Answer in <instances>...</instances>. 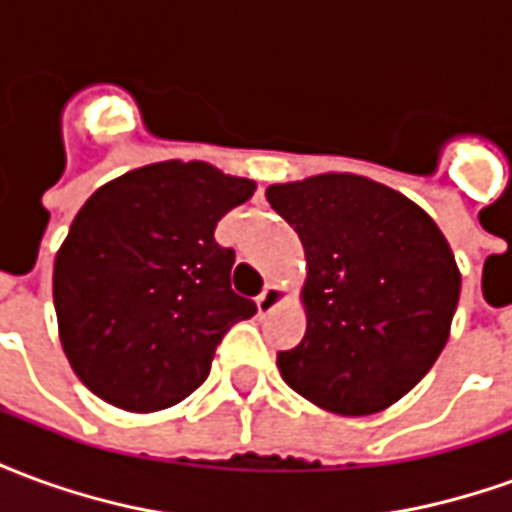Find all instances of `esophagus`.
<instances>
[{
  "mask_svg": "<svg viewBox=\"0 0 512 512\" xmlns=\"http://www.w3.org/2000/svg\"><path fill=\"white\" fill-rule=\"evenodd\" d=\"M285 296H288V293H285V288H282V285H277V282H271V285H266V290L257 296V312H260V315L274 312L279 304L285 301Z\"/></svg>",
  "mask_w": 512,
  "mask_h": 512,
  "instance_id": "34e87169",
  "label": "esophagus"
}]
</instances>
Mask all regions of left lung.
Wrapping results in <instances>:
<instances>
[{"instance_id": "1", "label": "left lung", "mask_w": 512, "mask_h": 512, "mask_svg": "<svg viewBox=\"0 0 512 512\" xmlns=\"http://www.w3.org/2000/svg\"><path fill=\"white\" fill-rule=\"evenodd\" d=\"M307 255V334L277 356L290 389L340 417L378 414L439 359L461 271L447 238L406 194L354 172L268 186Z\"/></svg>"}]
</instances>
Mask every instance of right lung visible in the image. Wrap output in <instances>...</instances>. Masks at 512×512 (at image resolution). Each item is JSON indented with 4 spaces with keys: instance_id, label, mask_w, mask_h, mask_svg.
I'll use <instances>...</instances> for the list:
<instances>
[{
    "instance_id": "add662e5",
    "label": "right lung",
    "mask_w": 512,
    "mask_h": 512,
    "mask_svg": "<svg viewBox=\"0 0 512 512\" xmlns=\"http://www.w3.org/2000/svg\"><path fill=\"white\" fill-rule=\"evenodd\" d=\"M205 161H158L109 180L54 257L62 351L93 395L150 414L208 378L224 332L257 312L230 288L224 213L255 194Z\"/></svg>"
}]
</instances>
